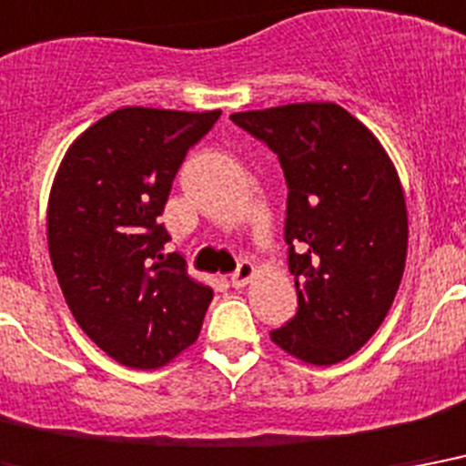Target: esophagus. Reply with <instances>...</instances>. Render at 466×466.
Listing matches in <instances>:
<instances>
[{"instance_id": "obj_1", "label": "esophagus", "mask_w": 466, "mask_h": 466, "mask_svg": "<svg viewBox=\"0 0 466 466\" xmlns=\"http://www.w3.org/2000/svg\"><path fill=\"white\" fill-rule=\"evenodd\" d=\"M252 274H255V267H252V262H248V259H243V262L238 265L236 272L230 274V284H233L236 289H240V287H245V284L250 282Z\"/></svg>"}]
</instances>
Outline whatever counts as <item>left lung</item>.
<instances>
[{
  "mask_svg": "<svg viewBox=\"0 0 466 466\" xmlns=\"http://www.w3.org/2000/svg\"><path fill=\"white\" fill-rule=\"evenodd\" d=\"M284 169L297 316L272 340L311 364H335L377 333L394 304L409 216L394 165L352 114L328 102L233 114Z\"/></svg>",
  "mask_w": 466,
  "mask_h": 466,
  "instance_id": "obj_1",
  "label": "left lung"
}]
</instances>
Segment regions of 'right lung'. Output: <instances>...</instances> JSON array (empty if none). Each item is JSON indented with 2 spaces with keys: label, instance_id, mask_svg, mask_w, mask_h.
I'll list each match as a JSON object with an SVG mask.
<instances>
[{
  "label": "right lung",
  "instance_id": "right-lung-1",
  "mask_svg": "<svg viewBox=\"0 0 466 466\" xmlns=\"http://www.w3.org/2000/svg\"><path fill=\"white\" fill-rule=\"evenodd\" d=\"M221 111L128 106L99 118L65 153L48 201V250L72 316L136 370L167 364L199 338L214 299L184 258L165 252L169 189Z\"/></svg>",
  "mask_w": 466,
  "mask_h": 466
}]
</instances>
